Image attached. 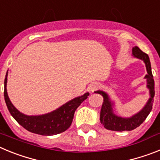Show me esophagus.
<instances>
[{
  "instance_id": "1",
  "label": "esophagus",
  "mask_w": 160,
  "mask_h": 160,
  "mask_svg": "<svg viewBox=\"0 0 160 160\" xmlns=\"http://www.w3.org/2000/svg\"><path fill=\"white\" fill-rule=\"evenodd\" d=\"M100 87V84L98 82H93L91 83V84L89 86V90H90V91H94V90H98V89Z\"/></svg>"
}]
</instances>
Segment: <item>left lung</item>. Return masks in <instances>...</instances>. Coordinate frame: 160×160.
<instances>
[{
    "label": "left lung",
    "instance_id": "8db88e82",
    "mask_svg": "<svg viewBox=\"0 0 160 160\" xmlns=\"http://www.w3.org/2000/svg\"><path fill=\"white\" fill-rule=\"evenodd\" d=\"M132 54L135 58L141 59L146 65V69L148 74L145 76L147 79V87L149 89L150 98L146 105L139 112L134 114L130 118H122L116 115L113 111L114 102L111 101L108 94L102 90H97L96 94H101L103 97V102L102 106L101 112H100V121L101 123L104 126V128L107 130L115 131H132L136 128L139 127L144 120L146 119L148 114L152 111V105H153L154 97H155V82H154L153 75H152L151 62L148 55L142 52L138 46L132 48Z\"/></svg>",
    "mask_w": 160,
    "mask_h": 160
}]
</instances>
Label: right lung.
Segmentation results:
<instances>
[{"instance_id": "1", "label": "right lung", "mask_w": 160, "mask_h": 160, "mask_svg": "<svg viewBox=\"0 0 160 160\" xmlns=\"http://www.w3.org/2000/svg\"><path fill=\"white\" fill-rule=\"evenodd\" d=\"M7 76L8 72L5 78L4 96L8 111L22 127L38 135H54L66 131L71 125L76 109L89 96V93H86L83 95L70 100L57 110L48 114L42 115H25L20 112L9 100L6 90Z\"/></svg>"}]
</instances>
